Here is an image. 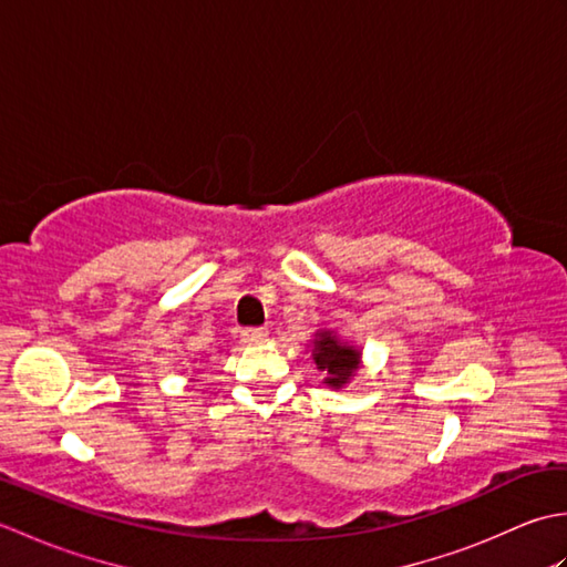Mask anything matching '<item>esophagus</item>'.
<instances>
[{"label":"esophagus","instance_id":"esophagus-1","mask_svg":"<svg viewBox=\"0 0 567 567\" xmlns=\"http://www.w3.org/2000/svg\"><path fill=\"white\" fill-rule=\"evenodd\" d=\"M240 339H244V343H262V341H268V331L250 327V329L240 331Z\"/></svg>","mask_w":567,"mask_h":567}]
</instances>
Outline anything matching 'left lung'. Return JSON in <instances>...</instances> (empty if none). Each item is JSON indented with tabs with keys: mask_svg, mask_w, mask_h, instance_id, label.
Segmentation results:
<instances>
[{
	"mask_svg": "<svg viewBox=\"0 0 567 567\" xmlns=\"http://www.w3.org/2000/svg\"><path fill=\"white\" fill-rule=\"evenodd\" d=\"M311 355H315L319 370L327 372V384H331V388H343L358 368L355 348L341 343L329 331H323L315 341V353Z\"/></svg>",
	"mask_w": 567,
	"mask_h": 567,
	"instance_id": "obj_1",
	"label": "left lung"
}]
</instances>
